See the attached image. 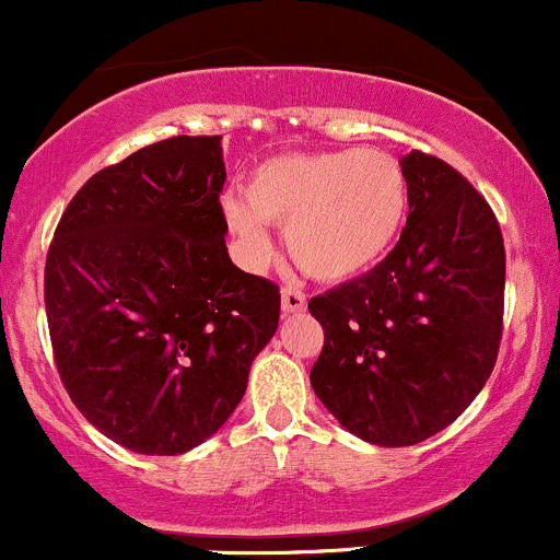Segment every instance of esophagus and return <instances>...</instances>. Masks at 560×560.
Returning a JSON list of instances; mask_svg holds the SVG:
<instances>
[{"instance_id":"esophagus-1","label":"esophagus","mask_w":560,"mask_h":560,"mask_svg":"<svg viewBox=\"0 0 560 560\" xmlns=\"http://www.w3.org/2000/svg\"><path fill=\"white\" fill-rule=\"evenodd\" d=\"M281 311L290 316V313H303L305 311V294L300 290H294V287H287L284 292H281Z\"/></svg>"}]
</instances>
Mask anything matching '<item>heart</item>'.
<instances>
[{
	"instance_id": "1",
	"label": "heart",
	"mask_w": 560,
	"mask_h": 560,
	"mask_svg": "<svg viewBox=\"0 0 560 560\" xmlns=\"http://www.w3.org/2000/svg\"><path fill=\"white\" fill-rule=\"evenodd\" d=\"M225 223L249 268L273 255L270 225L305 273L348 281L383 260L409 214V180L390 153L342 149L281 153L249 172L247 194L223 199Z\"/></svg>"
}]
</instances>
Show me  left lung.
Masks as SVG:
<instances>
[{"label": "left lung", "mask_w": 560, "mask_h": 560, "mask_svg": "<svg viewBox=\"0 0 560 560\" xmlns=\"http://www.w3.org/2000/svg\"><path fill=\"white\" fill-rule=\"evenodd\" d=\"M409 218L370 273L308 303L324 327L318 401L359 439L411 446L452 425L487 385L502 340L505 244L481 194L411 151Z\"/></svg>", "instance_id": "1"}]
</instances>
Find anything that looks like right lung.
Segmentation results:
<instances>
[{"label": "right lung", "instance_id": "1", "mask_svg": "<svg viewBox=\"0 0 560 560\" xmlns=\"http://www.w3.org/2000/svg\"><path fill=\"white\" fill-rule=\"evenodd\" d=\"M223 183L220 135H177L92 175L55 229V366L130 452L170 457L218 433L279 327V287L229 257Z\"/></svg>", "mask_w": 560, "mask_h": 560}]
</instances>
